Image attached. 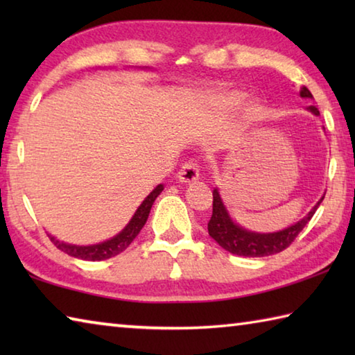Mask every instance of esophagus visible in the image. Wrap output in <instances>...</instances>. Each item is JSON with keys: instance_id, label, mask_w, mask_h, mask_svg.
<instances>
[{"instance_id": "34e87169", "label": "esophagus", "mask_w": 355, "mask_h": 355, "mask_svg": "<svg viewBox=\"0 0 355 355\" xmlns=\"http://www.w3.org/2000/svg\"><path fill=\"white\" fill-rule=\"evenodd\" d=\"M178 182L182 183H192L196 182V180H199V167H197L196 163H192V161H188V163H184L182 166V169L178 171Z\"/></svg>"}]
</instances>
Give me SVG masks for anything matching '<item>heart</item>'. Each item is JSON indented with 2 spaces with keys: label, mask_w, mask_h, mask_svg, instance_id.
Returning a JSON list of instances; mask_svg holds the SVG:
<instances>
[{
  "label": "heart",
  "mask_w": 355,
  "mask_h": 355,
  "mask_svg": "<svg viewBox=\"0 0 355 355\" xmlns=\"http://www.w3.org/2000/svg\"><path fill=\"white\" fill-rule=\"evenodd\" d=\"M241 100H243V94L232 92L227 95H220V97L218 98V105L224 106V107H232V106H236Z\"/></svg>",
  "instance_id": "obj_1"
}]
</instances>
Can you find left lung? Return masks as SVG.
<instances>
[{
  "instance_id": "8db88e82",
  "label": "left lung",
  "mask_w": 355,
  "mask_h": 355,
  "mask_svg": "<svg viewBox=\"0 0 355 355\" xmlns=\"http://www.w3.org/2000/svg\"><path fill=\"white\" fill-rule=\"evenodd\" d=\"M300 97L302 98H313V95L307 87H300ZM307 110L320 116L316 106H309ZM324 197L318 200L316 205L304 216L302 219L297 220L296 224L284 228V230L274 233H257L245 230L241 225H238L235 220L230 218L224 202L220 199L218 188L213 191V214L208 222V233L222 249L230 252L233 255L239 257H268L279 254L290 245L296 236L302 232V228L309 224V220L313 218L318 207L321 205Z\"/></svg>"
}]
</instances>
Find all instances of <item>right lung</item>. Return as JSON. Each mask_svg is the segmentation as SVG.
<instances>
[{
    "label": "right lung",
    "mask_w": 355,
    "mask_h": 355,
    "mask_svg": "<svg viewBox=\"0 0 355 355\" xmlns=\"http://www.w3.org/2000/svg\"><path fill=\"white\" fill-rule=\"evenodd\" d=\"M164 186L158 184L156 188L150 192V194L144 199V202L139 205V208L136 209V213L131 220L128 222L125 228L120 233H117L116 236H112L111 239H106L103 243L98 244H91V245H76V244H69L64 241H59L56 236L48 235L51 239V243L56 245L59 250L65 252V254L75 258H81V260H87V261H100V260H107V258L119 255L120 252H123L128 245L133 243V239L139 235V232L142 230V227L146 225V222L148 219L150 209H152L153 202L156 200L161 192H163Z\"/></svg>",
    "instance_id": "1"
}]
</instances>
